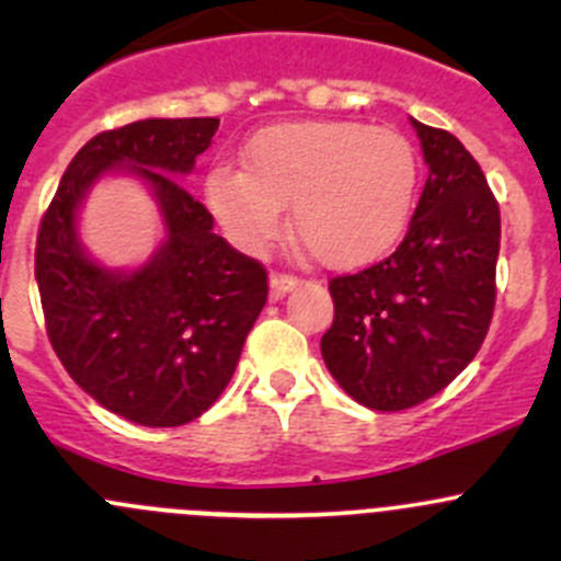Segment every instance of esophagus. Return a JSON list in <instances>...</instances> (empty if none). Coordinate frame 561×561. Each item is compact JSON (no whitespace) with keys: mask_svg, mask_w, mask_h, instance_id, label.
Wrapping results in <instances>:
<instances>
[{"mask_svg":"<svg viewBox=\"0 0 561 561\" xmlns=\"http://www.w3.org/2000/svg\"><path fill=\"white\" fill-rule=\"evenodd\" d=\"M301 285V279H298V276H290V274H271V298H274V301H279L282 296H285V293H290L293 287H298Z\"/></svg>","mask_w":561,"mask_h":561,"instance_id":"obj_1","label":"esophagus"}]
</instances>
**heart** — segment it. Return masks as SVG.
<instances>
[{
    "label": "heart",
    "mask_w": 561,
    "mask_h": 561,
    "mask_svg": "<svg viewBox=\"0 0 561 561\" xmlns=\"http://www.w3.org/2000/svg\"><path fill=\"white\" fill-rule=\"evenodd\" d=\"M244 171L217 165L206 201L228 239L263 252L290 206L293 230L331 268L382 257L410 222L417 192L415 146L388 127L358 122H290L260 129Z\"/></svg>",
    "instance_id": "1"
}]
</instances>
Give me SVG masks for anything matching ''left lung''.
I'll return each instance as SVG.
<instances>
[{
    "instance_id": "1",
    "label": "left lung",
    "mask_w": 561,
    "mask_h": 561,
    "mask_svg": "<svg viewBox=\"0 0 561 561\" xmlns=\"http://www.w3.org/2000/svg\"><path fill=\"white\" fill-rule=\"evenodd\" d=\"M428 165L404 241L331 279L320 350L333 380L369 410L432 399L478 355L496 301L500 206L456 135L412 118Z\"/></svg>"
}]
</instances>
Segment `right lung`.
Wrapping results in <instances>:
<instances>
[{
    "label": "right lung",
    "instance_id": "right-lung-1",
    "mask_svg": "<svg viewBox=\"0 0 561 561\" xmlns=\"http://www.w3.org/2000/svg\"><path fill=\"white\" fill-rule=\"evenodd\" d=\"M219 118H144L94 135L67 165L35 249L45 331L67 375L138 426H184L228 388L268 298V274L214 233V217L179 175L211 146ZM111 170L156 192L167 241L135 272L94 264L77 208Z\"/></svg>",
    "mask_w": 561,
    "mask_h": 561
}]
</instances>
